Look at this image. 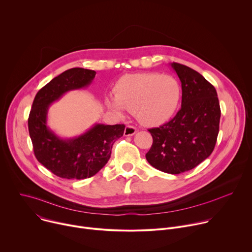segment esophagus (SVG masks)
I'll list each match as a JSON object with an SVG mask.
<instances>
[{
    "label": "esophagus",
    "mask_w": 252,
    "mask_h": 252,
    "mask_svg": "<svg viewBox=\"0 0 252 252\" xmlns=\"http://www.w3.org/2000/svg\"><path fill=\"white\" fill-rule=\"evenodd\" d=\"M136 131H137V130H136V128H135L134 126H126V128H125L124 134H125L126 136H131V135H133Z\"/></svg>",
    "instance_id": "34e87169"
}]
</instances>
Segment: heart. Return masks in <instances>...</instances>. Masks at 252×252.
Masks as SVG:
<instances>
[{
	"label": "heart",
	"mask_w": 252,
	"mask_h": 252,
	"mask_svg": "<svg viewBox=\"0 0 252 252\" xmlns=\"http://www.w3.org/2000/svg\"><path fill=\"white\" fill-rule=\"evenodd\" d=\"M116 97L106 104L118 115L134 113L140 124L158 126L176 113L182 98V86L172 76L157 73L133 74L124 77L116 86Z\"/></svg>",
	"instance_id": "b5f03b06"
}]
</instances>
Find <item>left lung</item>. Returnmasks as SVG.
Returning a JSON list of instances; mask_svg holds the SVG:
<instances>
[{
	"label": "left lung",
	"mask_w": 252,
	"mask_h": 252,
	"mask_svg": "<svg viewBox=\"0 0 252 252\" xmlns=\"http://www.w3.org/2000/svg\"><path fill=\"white\" fill-rule=\"evenodd\" d=\"M170 66L182 83V109L168 123L149 129L154 142L146 158L157 169L178 174L194 168L213 152L220 106L214 87L196 70L177 63Z\"/></svg>",
	"instance_id": "8db88e82"
}]
</instances>
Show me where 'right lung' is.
Instances as JSON below:
<instances>
[{
	"instance_id": "obj_1",
	"label": "right lung",
	"mask_w": 252,
	"mask_h": 252,
	"mask_svg": "<svg viewBox=\"0 0 252 252\" xmlns=\"http://www.w3.org/2000/svg\"><path fill=\"white\" fill-rule=\"evenodd\" d=\"M92 69L74 67L54 78L35 94L29 116V132L37 159L54 174L66 179L94 175L109 161L125 125L94 124L74 137H61L48 126L50 105L70 91L89 87L95 77Z\"/></svg>"
}]
</instances>
